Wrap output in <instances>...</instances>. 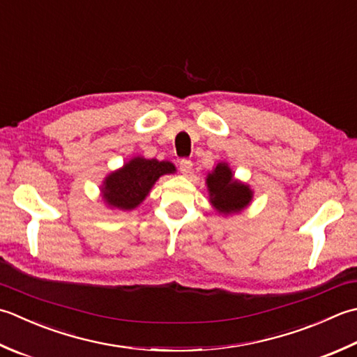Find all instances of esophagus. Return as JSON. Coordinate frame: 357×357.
Segmentation results:
<instances>
[{
    "mask_svg": "<svg viewBox=\"0 0 357 357\" xmlns=\"http://www.w3.org/2000/svg\"><path fill=\"white\" fill-rule=\"evenodd\" d=\"M192 167H193V164H192L190 159H181L179 160V170H181V173H183V174L190 173L192 172Z\"/></svg>",
    "mask_w": 357,
    "mask_h": 357,
    "instance_id": "34e87169",
    "label": "esophagus"
}]
</instances>
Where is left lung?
Instances as JSON below:
<instances>
[{"label": "left lung", "instance_id": "8db88e82", "mask_svg": "<svg viewBox=\"0 0 357 357\" xmlns=\"http://www.w3.org/2000/svg\"><path fill=\"white\" fill-rule=\"evenodd\" d=\"M206 184L212 206L225 215L244 211L254 197L249 185L234 179V173L226 162H220L212 173L207 174Z\"/></svg>", "mask_w": 357, "mask_h": 357}]
</instances>
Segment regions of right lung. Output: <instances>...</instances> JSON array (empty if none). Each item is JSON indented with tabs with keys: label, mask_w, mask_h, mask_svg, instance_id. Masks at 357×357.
Instances as JSON below:
<instances>
[{
	"label": "right lung",
	"mask_w": 357,
	"mask_h": 357,
	"mask_svg": "<svg viewBox=\"0 0 357 357\" xmlns=\"http://www.w3.org/2000/svg\"><path fill=\"white\" fill-rule=\"evenodd\" d=\"M176 172L169 160L132 158L122 169L109 173L103 181L102 198L109 207L132 211L145 199L162 174Z\"/></svg>",
	"instance_id": "right-lung-1"
}]
</instances>
